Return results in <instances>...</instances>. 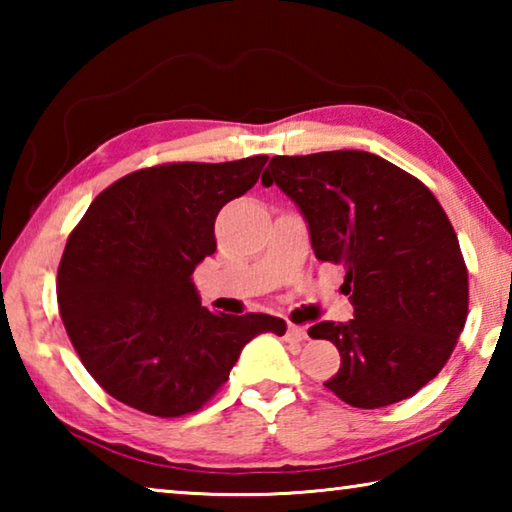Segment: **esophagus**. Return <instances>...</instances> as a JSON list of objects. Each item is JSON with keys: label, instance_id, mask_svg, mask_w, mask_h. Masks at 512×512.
<instances>
[{"label": "esophagus", "instance_id": "obj_1", "mask_svg": "<svg viewBox=\"0 0 512 512\" xmlns=\"http://www.w3.org/2000/svg\"><path fill=\"white\" fill-rule=\"evenodd\" d=\"M287 339L289 341H307L309 336H307V329L305 327H300V325H289V329H287Z\"/></svg>", "mask_w": 512, "mask_h": 512}]
</instances>
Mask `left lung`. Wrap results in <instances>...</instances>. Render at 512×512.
Returning a JSON list of instances; mask_svg holds the SVG:
<instances>
[{"label": "left lung", "mask_w": 512, "mask_h": 512, "mask_svg": "<svg viewBox=\"0 0 512 512\" xmlns=\"http://www.w3.org/2000/svg\"><path fill=\"white\" fill-rule=\"evenodd\" d=\"M309 223L320 262L341 264L354 318L323 320L341 368L325 386L357 409L406 400L452 357L467 320V266L431 189L366 151L275 155L264 171Z\"/></svg>", "instance_id": "1"}]
</instances>
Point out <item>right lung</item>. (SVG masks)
Listing matches in <instances>:
<instances>
[{"mask_svg":"<svg viewBox=\"0 0 512 512\" xmlns=\"http://www.w3.org/2000/svg\"><path fill=\"white\" fill-rule=\"evenodd\" d=\"M266 160L137 169L103 189L69 235L60 318L85 370L121 404L155 418L194 413L250 339L287 332L268 314H212L192 282L216 250V214L264 176Z\"/></svg>","mask_w":512,"mask_h":512,"instance_id":"obj_1","label":"right lung"}]
</instances>
